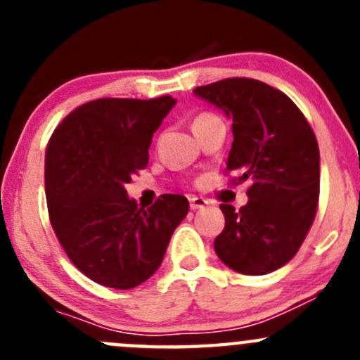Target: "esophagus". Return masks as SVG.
I'll return each instance as SVG.
<instances>
[{
	"instance_id": "esophagus-1",
	"label": "esophagus",
	"mask_w": 360,
	"mask_h": 360,
	"mask_svg": "<svg viewBox=\"0 0 360 360\" xmlns=\"http://www.w3.org/2000/svg\"><path fill=\"white\" fill-rule=\"evenodd\" d=\"M207 203H209V202H207L203 197H191V198H190V207H191V210L203 209V207H205Z\"/></svg>"
}]
</instances>
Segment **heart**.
Returning <instances> with one entry per match:
<instances>
[{
  "instance_id": "obj_1",
  "label": "heart",
  "mask_w": 360,
  "mask_h": 360,
  "mask_svg": "<svg viewBox=\"0 0 360 360\" xmlns=\"http://www.w3.org/2000/svg\"><path fill=\"white\" fill-rule=\"evenodd\" d=\"M207 118H212V115H207V112H203V115H200V116H197V118H195V123L202 122V120H207Z\"/></svg>"
}]
</instances>
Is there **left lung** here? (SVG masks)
<instances>
[{"label":"left lung","mask_w":360,"mask_h":360,"mask_svg":"<svg viewBox=\"0 0 360 360\" xmlns=\"http://www.w3.org/2000/svg\"><path fill=\"white\" fill-rule=\"evenodd\" d=\"M193 94L233 120L226 169L250 181L240 210L219 205L224 230L214 250L238 274L275 271L297 252L317 210L321 155L314 130L285 94L257 79H221Z\"/></svg>","instance_id":"1"}]
</instances>
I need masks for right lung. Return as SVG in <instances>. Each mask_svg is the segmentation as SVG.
<instances>
[{
	"mask_svg": "<svg viewBox=\"0 0 360 360\" xmlns=\"http://www.w3.org/2000/svg\"><path fill=\"white\" fill-rule=\"evenodd\" d=\"M176 106L158 99H97L71 111L45 155L50 223L68 257L90 281L112 289L146 282L186 217L183 195L141 209L125 186L148 165L153 134Z\"/></svg>",
	"mask_w": 360,
	"mask_h": 360,
	"instance_id": "1",
	"label": "right lung"
}]
</instances>
